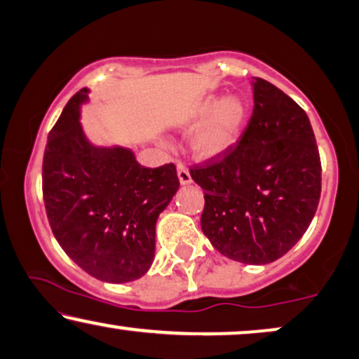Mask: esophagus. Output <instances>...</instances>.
<instances>
[{
  "label": "esophagus",
  "mask_w": 359,
  "mask_h": 359,
  "mask_svg": "<svg viewBox=\"0 0 359 359\" xmlns=\"http://www.w3.org/2000/svg\"><path fill=\"white\" fill-rule=\"evenodd\" d=\"M177 175H179V180L182 185L192 182V177H190V172L187 167H185L184 162H177Z\"/></svg>",
  "instance_id": "obj_1"
}]
</instances>
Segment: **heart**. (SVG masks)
<instances>
[{"label":"heart","mask_w":359,"mask_h":359,"mask_svg":"<svg viewBox=\"0 0 359 359\" xmlns=\"http://www.w3.org/2000/svg\"><path fill=\"white\" fill-rule=\"evenodd\" d=\"M195 130L192 151L203 159H212L231 149L240 140L248 119V103L240 95L224 98L207 97L190 113V121H200Z\"/></svg>","instance_id":"heart-1"}]
</instances>
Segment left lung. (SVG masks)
<instances>
[{
  "instance_id": "obj_1",
  "label": "left lung",
  "mask_w": 359,
  "mask_h": 359,
  "mask_svg": "<svg viewBox=\"0 0 359 359\" xmlns=\"http://www.w3.org/2000/svg\"><path fill=\"white\" fill-rule=\"evenodd\" d=\"M255 108L240 141L190 167L203 189V235L229 259L267 264L307 231L322 192V164L307 113L255 76Z\"/></svg>"
}]
</instances>
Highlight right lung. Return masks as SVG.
<instances>
[{"instance_id": "obj_1", "label": "right lung", "mask_w": 359, "mask_h": 359, "mask_svg": "<svg viewBox=\"0 0 359 359\" xmlns=\"http://www.w3.org/2000/svg\"><path fill=\"white\" fill-rule=\"evenodd\" d=\"M82 88L47 137L42 195L57 243L90 276L131 283L154 259L156 222L179 190L174 164L142 167L126 147L93 146L83 135Z\"/></svg>"}]
</instances>
